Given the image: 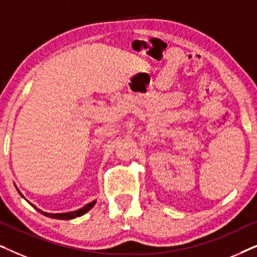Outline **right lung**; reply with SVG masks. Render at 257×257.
<instances>
[{
	"instance_id": "right-lung-1",
	"label": "right lung",
	"mask_w": 257,
	"mask_h": 257,
	"mask_svg": "<svg viewBox=\"0 0 257 257\" xmlns=\"http://www.w3.org/2000/svg\"><path fill=\"white\" fill-rule=\"evenodd\" d=\"M17 191H19V189H17ZM19 193L21 194V192H20V191H19ZM21 195H22V194H21ZM22 196H23V195H22ZM94 203H96V200H94V201H92V202L87 203V205H85L84 207H82V208H79V209L75 210V212L61 213V214H50V213H45V212H42L41 209H38L36 206H34V205H31V206H33L35 209H37L38 212H40L41 214H43V215H45V216L51 217V219H58V220H72V219H76V217L82 216V215H84V214H85V213L89 212V210H90L91 208H92V207L94 206Z\"/></svg>"
}]
</instances>
